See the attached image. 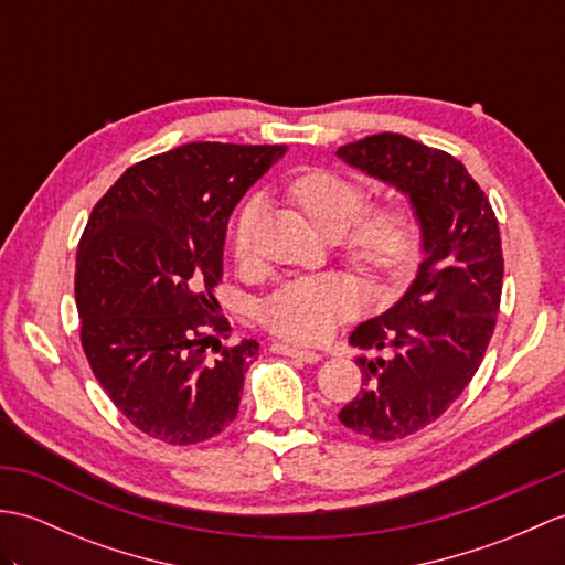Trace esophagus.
Masks as SVG:
<instances>
[{"label":"esophagus","mask_w":565,"mask_h":565,"mask_svg":"<svg viewBox=\"0 0 565 565\" xmlns=\"http://www.w3.org/2000/svg\"><path fill=\"white\" fill-rule=\"evenodd\" d=\"M271 351L274 353H281V356H291V359H298V361H306V363H318L322 359L318 351H306V349H298V347L284 344V342H274Z\"/></svg>","instance_id":"34e87169"}]
</instances>
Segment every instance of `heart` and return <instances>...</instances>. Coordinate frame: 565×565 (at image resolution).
I'll use <instances>...</instances> for the list:
<instances>
[{"instance_id":"heart-1","label":"heart","mask_w":565,"mask_h":565,"mask_svg":"<svg viewBox=\"0 0 565 565\" xmlns=\"http://www.w3.org/2000/svg\"><path fill=\"white\" fill-rule=\"evenodd\" d=\"M291 196L322 235H342L339 253L365 279L377 286H395L412 271L418 253V228L404 206L387 204L364 215L369 192L356 180L334 170H310L296 178ZM259 212L262 200L250 196L233 221L231 245L238 259L253 257ZM361 303L363 296L356 284L339 274H322L277 288L259 306V320L288 342L318 344L337 330L339 322L353 318Z\"/></svg>"}]
</instances>
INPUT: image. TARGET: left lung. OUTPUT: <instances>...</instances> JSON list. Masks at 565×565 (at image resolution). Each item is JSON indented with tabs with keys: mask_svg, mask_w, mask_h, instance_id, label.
Segmentation results:
<instances>
[{
	"mask_svg": "<svg viewBox=\"0 0 565 565\" xmlns=\"http://www.w3.org/2000/svg\"><path fill=\"white\" fill-rule=\"evenodd\" d=\"M351 168L409 196L424 259L395 306L361 322L349 344L385 351L356 359L363 387L339 422L371 440H399L462 395L493 337L503 250L489 196L440 149L383 132L339 147Z\"/></svg>",
	"mask_w": 565,
	"mask_h": 565,
	"instance_id": "1",
	"label": "left lung"
}]
</instances>
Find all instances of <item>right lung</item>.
Returning <instances> with one entry per match:
<instances>
[{
	"label": "right lung",
	"instance_id": "right-lung-1",
	"mask_svg": "<svg viewBox=\"0 0 565 565\" xmlns=\"http://www.w3.org/2000/svg\"><path fill=\"white\" fill-rule=\"evenodd\" d=\"M284 153L182 143L127 168L90 212L74 277L82 347L113 404L156 440L202 443L238 414L259 344L221 347L231 324L212 291L228 216Z\"/></svg>",
	"mask_w": 565,
	"mask_h": 565
}]
</instances>
